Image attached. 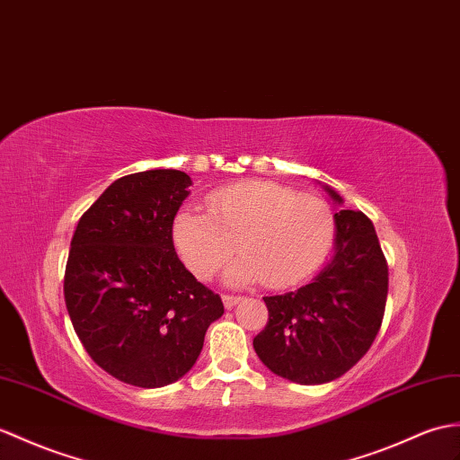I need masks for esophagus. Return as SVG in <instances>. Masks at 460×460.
Masks as SVG:
<instances>
[{"label":"esophagus","mask_w":460,"mask_h":460,"mask_svg":"<svg viewBox=\"0 0 460 460\" xmlns=\"http://www.w3.org/2000/svg\"><path fill=\"white\" fill-rule=\"evenodd\" d=\"M241 300H243L241 296H229V294H226V296H223V305H226L227 309H231L233 305H237Z\"/></svg>","instance_id":"obj_1"}]
</instances>
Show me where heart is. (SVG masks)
<instances>
[{
  "instance_id": "heart-1",
  "label": "heart",
  "mask_w": 460,
  "mask_h": 460,
  "mask_svg": "<svg viewBox=\"0 0 460 460\" xmlns=\"http://www.w3.org/2000/svg\"><path fill=\"white\" fill-rule=\"evenodd\" d=\"M208 213L178 211L174 247L201 280L221 272L234 252L233 284L262 280L288 288L305 280L325 261L335 239V216L325 199L272 181H239L211 191Z\"/></svg>"
}]
</instances>
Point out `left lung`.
Returning a JSON list of instances; mask_svg holds the SVG:
<instances>
[{
    "mask_svg": "<svg viewBox=\"0 0 460 460\" xmlns=\"http://www.w3.org/2000/svg\"><path fill=\"white\" fill-rule=\"evenodd\" d=\"M335 226L333 259L296 292L262 297L269 322L252 339L264 367L307 386L355 367L375 343L386 309L388 262L372 221L362 211L341 209Z\"/></svg>",
    "mask_w": 460,
    "mask_h": 460,
    "instance_id": "1",
    "label": "left lung"
}]
</instances>
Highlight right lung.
Returning <instances> with one entry per match:
<instances>
[{"label": "right lung", "mask_w": 460, "mask_h": 460, "mask_svg": "<svg viewBox=\"0 0 460 460\" xmlns=\"http://www.w3.org/2000/svg\"><path fill=\"white\" fill-rule=\"evenodd\" d=\"M191 180L146 170L115 180L84 213L70 243L64 302L92 360L113 378L160 388L194 367L219 294L174 251V217Z\"/></svg>", "instance_id": "1"}]
</instances>
